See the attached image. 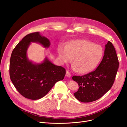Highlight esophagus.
I'll use <instances>...</instances> for the list:
<instances>
[{
	"label": "esophagus",
	"mask_w": 127,
	"mask_h": 127,
	"mask_svg": "<svg viewBox=\"0 0 127 127\" xmlns=\"http://www.w3.org/2000/svg\"><path fill=\"white\" fill-rule=\"evenodd\" d=\"M71 74L69 72V71L68 70H66V76H67L68 77H70L71 76Z\"/></svg>",
	"instance_id": "34e87169"
}]
</instances>
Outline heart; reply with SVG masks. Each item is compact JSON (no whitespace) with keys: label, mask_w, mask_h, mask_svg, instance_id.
<instances>
[{"label":"heart","mask_w":127,"mask_h":127,"mask_svg":"<svg viewBox=\"0 0 127 127\" xmlns=\"http://www.w3.org/2000/svg\"><path fill=\"white\" fill-rule=\"evenodd\" d=\"M58 52L61 63L70 62L73 59L71 68L80 74L94 70L103 56V50L101 46L85 39L72 41L66 47H60Z\"/></svg>","instance_id":"1"}]
</instances>
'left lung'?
Masks as SVG:
<instances>
[{"mask_svg": "<svg viewBox=\"0 0 127 127\" xmlns=\"http://www.w3.org/2000/svg\"><path fill=\"white\" fill-rule=\"evenodd\" d=\"M105 47L103 59L95 70L72 78L79 85V88L74 95L80 101L97 100L110 90L114 82L119 67L118 57L111 42L108 41Z\"/></svg>", "mask_w": 127, "mask_h": 127, "instance_id": "left-lung-1", "label": "left lung"}]
</instances>
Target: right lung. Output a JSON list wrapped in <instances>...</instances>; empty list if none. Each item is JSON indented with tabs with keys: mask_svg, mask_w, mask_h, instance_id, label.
<instances>
[{
	"mask_svg": "<svg viewBox=\"0 0 127 127\" xmlns=\"http://www.w3.org/2000/svg\"><path fill=\"white\" fill-rule=\"evenodd\" d=\"M31 42L48 48L49 40L33 32L26 35L13 49L10 63V77L17 91L24 97L37 100L45 96L59 81L62 80L65 69L55 65L46 58L41 64L33 63L27 57Z\"/></svg>",
	"mask_w": 127,
	"mask_h": 127,
	"instance_id": "right-lung-1",
	"label": "right lung"
}]
</instances>
